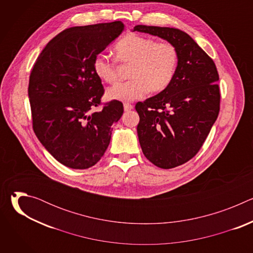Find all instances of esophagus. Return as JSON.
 Returning a JSON list of instances; mask_svg holds the SVG:
<instances>
[{
  "mask_svg": "<svg viewBox=\"0 0 253 253\" xmlns=\"http://www.w3.org/2000/svg\"><path fill=\"white\" fill-rule=\"evenodd\" d=\"M133 109V105L129 104V103H125L124 104V110L125 111H131Z\"/></svg>",
  "mask_w": 253,
  "mask_h": 253,
  "instance_id": "1",
  "label": "esophagus"
}]
</instances>
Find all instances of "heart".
<instances>
[{
  "instance_id": "b5f03b06",
  "label": "heart",
  "mask_w": 253,
  "mask_h": 253,
  "mask_svg": "<svg viewBox=\"0 0 253 253\" xmlns=\"http://www.w3.org/2000/svg\"><path fill=\"white\" fill-rule=\"evenodd\" d=\"M114 53L121 63L132 64L130 81L119 82L106 92L109 100L131 102L152 93L164 91L174 79L178 52L169 42H158L137 34H128L120 39ZM96 76L106 83L117 80L116 63L104 54H98L93 61Z\"/></svg>"
}]
</instances>
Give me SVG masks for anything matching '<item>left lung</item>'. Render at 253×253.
I'll list each match as a JSON object with an SVG mask.
<instances>
[{"label": "left lung", "mask_w": 253, "mask_h": 253, "mask_svg": "<svg viewBox=\"0 0 253 253\" xmlns=\"http://www.w3.org/2000/svg\"><path fill=\"white\" fill-rule=\"evenodd\" d=\"M133 31L157 36L173 44L178 52L171 84L135 106L143 154L157 167L174 168L197 154L217 119L218 72L213 60L181 30L137 25Z\"/></svg>", "instance_id": "left-lung-1"}]
</instances>
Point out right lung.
<instances>
[{
	"label": "right lung",
	"instance_id": "obj_1",
	"mask_svg": "<svg viewBox=\"0 0 253 253\" xmlns=\"http://www.w3.org/2000/svg\"><path fill=\"white\" fill-rule=\"evenodd\" d=\"M121 21L64 30L36 60L29 81L33 129L46 150L73 169L94 166L110 143L123 104L113 100L100 111L104 88L94 58L124 31Z\"/></svg>",
	"mask_w": 253,
	"mask_h": 253
}]
</instances>
